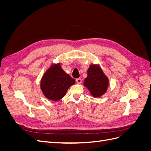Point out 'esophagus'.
I'll return each mask as SVG.
<instances>
[{
    "label": "esophagus",
    "instance_id": "1",
    "mask_svg": "<svg viewBox=\"0 0 151 151\" xmlns=\"http://www.w3.org/2000/svg\"><path fill=\"white\" fill-rule=\"evenodd\" d=\"M76 82H77V84H81V83H82V79H81V78L77 79H76Z\"/></svg>",
    "mask_w": 151,
    "mask_h": 151
}]
</instances>
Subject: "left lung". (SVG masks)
Wrapping results in <instances>:
<instances>
[{
	"label": "left lung",
	"instance_id": "1",
	"mask_svg": "<svg viewBox=\"0 0 151 151\" xmlns=\"http://www.w3.org/2000/svg\"><path fill=\"white\" fill-rule=\"evenodd\" d=\"M109 81L99 66L91 65L88 70V77L84 85L89 89L91 94L95 98L104 94L108 87Z\"/></svg>",
	"mask_w": 151,
	"mask_h": 151
}]
</instances>
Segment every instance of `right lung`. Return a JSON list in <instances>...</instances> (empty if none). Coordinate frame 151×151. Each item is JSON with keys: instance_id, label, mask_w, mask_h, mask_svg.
<instances>
[{"instance_id": "1", "label": "right lung", "mask_w": 151, "mask_h": 151, "mask_svg": "<svg viewBox=\"0 0 151 151\" xmlns=\"http://www.w3.org/2000/svg\"><path fill=\"white\" fill-rule=\"evenodd\" d=\"M75 83L58 63L50 67L45 73L41 81V89L47 98L57 101L65 96L68 89Z\"/></svg>"}]
</instances>
